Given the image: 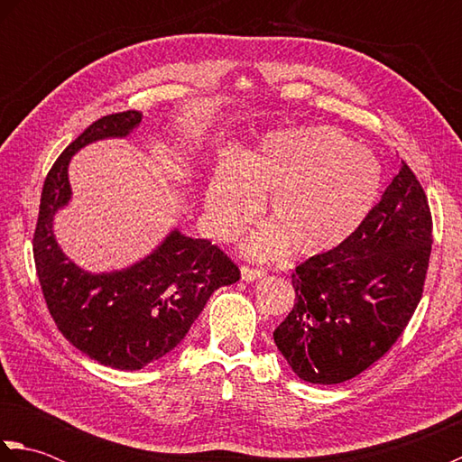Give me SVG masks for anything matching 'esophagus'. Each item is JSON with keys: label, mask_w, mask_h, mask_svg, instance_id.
Here are the masks:
<instances>
[{"label": "esophagus", "mask_w": 462, "mask_h": 462, "mask_svg": "<svg viewBox=\"0 0 462 462\" xmlns=\"http://www.w3.org/2000/svg\"><path fill=\"white\" fill-rule=\"evenodd\" d=\"M266 270L263 268H250V266H242V280L244 282H256L266 278Z\"/></svg>", "instance_id": "34e87169"}]
</instances>
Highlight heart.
I'll list each match as a JSON object with an SVG mask.
<instances>
[{
  "label": "heart",
  "mask_w": 462,
  "mask_h": 462,
  "mask_svg": "<svg viewBox=\"0 0 462 462\" xmlns=\"http://www.w3.org/2000/svg\"><path fill=\"white\" fill-rule=\"evenodd\" d=\"M381 186L379 161L328 126L278 131L242 159L226 156L206 189V218L218 240H232L268 199L273 222L250 234V256L270 258L291 244L316 256L346 242L365 220Z\"/></svg>",
  "instance_id": "b5f03b06"
}]
</instances>
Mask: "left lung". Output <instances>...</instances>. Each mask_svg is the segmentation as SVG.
I'll return each instance as SVG.
<instances>
[{"instance_id": "left-lung-1", "label": "left lung", "mask_w": 462, "mask_h": 462, "mask_svg": "<svg viewBox=\"0 0 462 462\" xmlns=\"http://www.w3.org/2000/svg\"><path fill=\"white\" fill-rule=\"evenodd\" d=\"M430 244L427 194L403 162L346 242L291 273L296 303L273 341L293 373L336 385L385 356L423 296Z\"/></svg>"}]
</instances>
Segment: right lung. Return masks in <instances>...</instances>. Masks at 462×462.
Returning a JSON list of instances; mask_svg holds the SVG:
<instances>
[{
  "label": "right lung",
  "instance_id": "1",
  "mask_svg": "<svg viewBox=\"0 0 462 462\" xmlns=\"http://www.w3.org/2000/svg\"><path fill=\"white\" fill-rule=\"evenodd\" d=\"M141 119L139 111L101 116L67 146L45 179L33 234L37 278L57 329L85 356L121 371L164 357L184 339L212 293L240 280L236 263L216 244L179 230L151 256L111 273L85 272L57 246L53 216L71 199V156L89 143L126 136Z\"/></svg>",
  "mask_w": 462,
  "mask_h": 462
}]
</instances>
